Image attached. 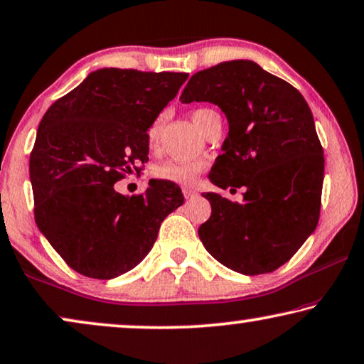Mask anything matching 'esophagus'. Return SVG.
Listing matches in <instances>:
<instances>
[{"label": "esophagus", "mask_w": 364, "mask_h": 364, "mask_svg": "<svg viewBox=\"0 0 364 364\" xmlns=\"http://www.w3.org/2000/svg\"><path fill=\"white\" fill-rule=\"evenodd\" d=\"M183 194H184V198H186V199H193V198L198 196V193L194 191L193 188H183Z\"/></svg>", "instance_id": "1"}]
</instances>
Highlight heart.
<instances>
[{
    "instance_id": "heart-1",
    "label": "heart",
    "mask_w": 364,
    "mask_h": 364,
    "mask_svg": "<svg viewBox=\"0 0 364 364\" xmlns=\"http://www.w3.org/2000/svg\"><path fill=\"white\" fill-rule=\"evenodd\" d=\"M194 125L198 127L199 132L206 130L209 122L213 119L219 117L216 110L208 109V107H201V109H196L191 114ZM163 129V117H156L155 120L151 122V125L148 127L146 130V145L150 148H155L158 145V140H160ZM204 161L203 160H168L161 165L155 168V175L160 178V180H166L176 184H189L196 180V176L204 170Z\"/></svg>"
}]
</instances>
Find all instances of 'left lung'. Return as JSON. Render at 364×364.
<instances>
[{
	"label": "left lung",
	"instance_id": "obj_1",
	"mask_svg": "<svg viewBox=\"0 0 364 364\" xmlns=\"http://www.w3.org/2000/svg\"><path fill=\"white\" fill-rule=\"evenodd\" d=\"M180 100L211 102L226 114L229 133L209 181L231 191L245 188L242 203L204 193L211 218L199 226V239L235 272H274L320 218L325 158L309 104L294 85L252 60L199 70Z\"/></svg>",
	"mask_w": 364,
	"mask_h": 364
}]
</instances>
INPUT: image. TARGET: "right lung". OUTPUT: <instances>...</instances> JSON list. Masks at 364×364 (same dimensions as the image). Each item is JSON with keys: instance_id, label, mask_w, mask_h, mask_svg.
I'll list each match as a JSON object with an SVG mask.
<instances>
[{"instance_id": "1", "label": "right lung", "mask_w": 364, "mask_h": 364, "mask_svg": "<svg viewBox=\"0 0 364 364\" xmlns=\"http://www.w3.org/2000/svg\"><path fill=\"white\" fill-rule=\"evenodd\" d=\"M186 79L99 69L44 114L29 158L34 219L75 272L102 280L129 272L183 204L176 183L150 180L133 196L114 184L148 161V127Z\"/></svg>"}]
</instances>
